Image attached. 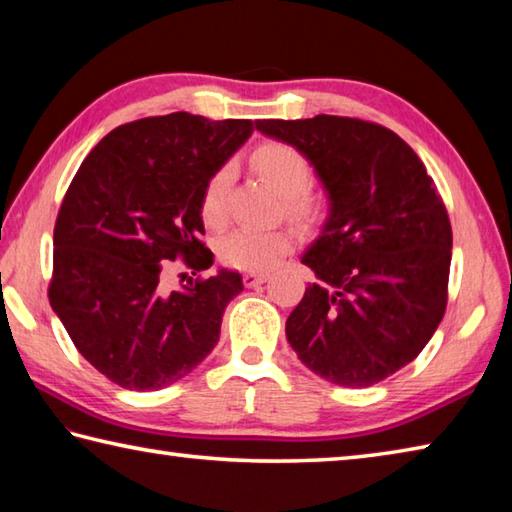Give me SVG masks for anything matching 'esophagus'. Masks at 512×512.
<instances>
[{
    "instance_id": "esophagus-1",
    "label": "esophagus",
    "mask_w": 512,
    "mask_h": 512,
    "mask_svg": "<svg viewBox=\"0 0 512 512\" xmlns=\"http://www.w3.org/2000/svg\"><path fill=\"white\" fill-rule=\"evenodd\" d=\"M270 276L267 274H261V272H247L245 274V285L247 288H256V285H263Z\"/></svg>"
}]
</instances>
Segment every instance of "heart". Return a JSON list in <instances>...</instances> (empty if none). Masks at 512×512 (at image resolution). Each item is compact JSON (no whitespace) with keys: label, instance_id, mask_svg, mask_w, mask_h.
<instances>
[{"label":"heart","instance_id":"heart-1","mask_svg":"<svg viewBox=\"0 0 512 512\" xmlns=\"http://www.w3.org/2000/svg\"><path fill=\"white\" fill-rule=\"evenodd\" d=\"M261 177H265L283 195L288 218L301 227L315 224L324 213V200L310 193L312 164L297 148L281 141H267L251 155ZM233 179V166L222 164L206 179L202 191V218L211 227L227 220V193ZM294 245L288 229H236L220 240V258L236 270L265 272L281 261Z\"/></svg>","mask_w":512,"mask_h":512}]
</instances>
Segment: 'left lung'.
Masks as SVG:
<instances>
[{
  "instance_id": "8db88e82",
  "label": "left lung",
  "mask_w": 512,
  "mask_h": 512,
  "mask_svg": "<svg viewBox=\"0 0 512 512\" xmlns=\"http://www.w3.org/2000/svg\"><path fill=\"white\" fill-rule=\"evenodd\" d=\"M308 157L328 218L301 256L319 283L285 321L312 373L362 389L414 362L445 315L452 227L425 164L378 123L319 114L256 121Z\"/></svg>"
}]
</instances>
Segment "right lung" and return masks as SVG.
Wrapping results in <instances>:
<instances>
[{"instance_id": "obj_1", "label": "right lung", "mask_w": 512, "mask_h": 512, "mask_svg": "<svg viewBox=\"0 0 512 512\" xmlns=\"http://www.w3.org/2000/svg\"><path fill=\"white\" fill-rule=\"evenodd\" d=\"M251 132L249 119L148 116L98 141L69 184L49 301L78 353L119 387L164 389L218 344L242 276L218 270L168 290L164 267L179 256L195 272L213 265L202 191Z\"/></svg>"}]
</instances>
